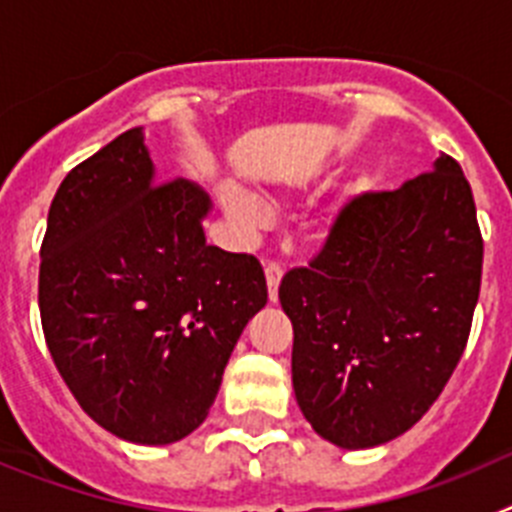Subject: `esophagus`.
Segmentation results:
<instances>
[{"label": "esophagus", "mask_w": 512, "mask_h": 512, "mask_svg": "<svg viewBox=\"0 0 512 512\" xmlns=\"http://www.w3.org/2000/svg\"><path fill=\"white\" fill-rule=\"evenodd\" d=\"M266 271V287H269V300L277 302V292H279V282H282V264L279 261H266L264 264Z\"/></svg>", "instance_id": "34e87169"}]
</instances>
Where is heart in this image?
<instances>
[{
  "label": "heart",
  "instance_id": "1",
  "mask_svg": "<svg viewBox=\"0 0 512 512\" xmlns=\"http://www.w3.org/2000/svg\"><path fill=\"white\" fill-rule=\"evenodd\" d=\"M223 205H225V210H228V215L233 217L235 223L243 225V228H253V225H259V220H261L259 207L253 205L251 200H246V197H241V194H225Z\"/></svg>",
  "mask_w": 512,
  "mask_h": 512
}]
</instances>
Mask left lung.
<instances>
[{
    "label": "left lung",
    "instance_id": "left-lung-1",
    "mask_svg": "<svg viewBox=\"0 0 512 512\" xmlns=\"http://www.w3.org/2000/svg\"><path fill=\"white\" fill-rule=\"evenodd\" d=\"M482 253L472 187L443 153L395 192L348 200L310 266L284 274L292 384L325 441L372 449L428 413L467 346Z\"/></svg>",
    "mask_w": 512,
    "mask_h": 512
}]
</instances>
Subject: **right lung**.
Wrapping results in <instances>:
<instances>
[{"label": "right lung", "mask_w": 512, "mask_h": 512, "mask_svg": "<svg viewBox=\"0 0 512 512\" xmlns=\"http://www.w3.org/2000/svg\"><path fill=\"white\" fill-rule=\"evenodd\" d=\"M200 187L156 182L143 128L66 174L40 246L48 351L104 431L164 446L200 428L248 320L266 305L251 253L207 246Z\"/></svg>", "instance_id": "obj_1"}]
</instances>
